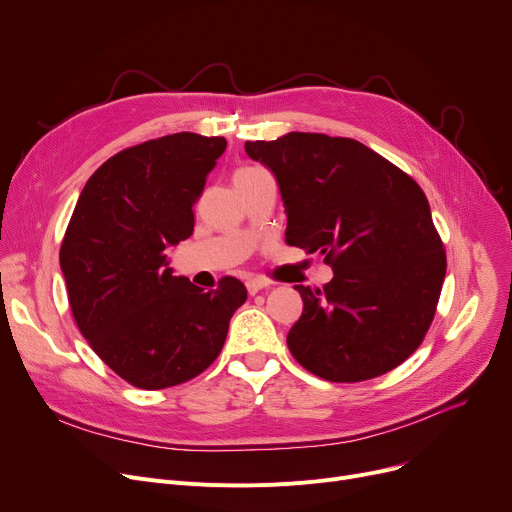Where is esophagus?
<instances>
[{
  "label": "esophagus",
  "instance_id": "esophagus-1",
  "mask_svg": "<svg viewBox=\"0 0 512 512\" xmlns=\"http://www.w3.org/2000/svg\"><path fill=\"white\" fill-rule=\"evenodd\" d=\"M265 286H267V282L261 280V278H251V280H247V290H249V294H257V292L263 290Z\"/></svg>",
  "mask_w": 512,
  "mask_h": 512
}]
</instances>
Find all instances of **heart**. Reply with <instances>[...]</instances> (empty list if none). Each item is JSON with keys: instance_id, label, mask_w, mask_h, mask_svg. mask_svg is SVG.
Listing matches in <instances>:
<instances>
[{"instance_id": "obj_1", "label": "heart", "mask_w": 512, "mask_h": 512, "mask_svg": "<svg viewBox=\"0 0 512 512\" xmlns=\"http://www.w3.org/2000/svg\"><path fill=\"white\" fill-rule=\"evenodd\" d=\"M259 170L261 168H257V166H242V168L236 170L234 176H245V174H253V172H259Z\"/></svg>"}]
</instances>
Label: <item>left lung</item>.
Instances as JSON below:
<instances>
[{
    "label": "left lung",
    "instance_id": "left-lung-1",
    "mask_svg": "<svg viewBox=\"0 0 512 512\" xmlns=\"http://www.w3.org/2000/svg\"><path fill=\"white\" fill-rule=\"evenodd\" d=\"M286 207V242L332 265L324 288L294 286L292 357L328 382H363L407 361L432 326L444 242L421 186L363 143L321 132L247 141Z\"/></svg>",
    "mask_w": 512,
    "mask_h": 512
}]
</instances>
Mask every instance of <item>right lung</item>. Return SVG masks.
Segmentation results:
<instances>
[{"mask_svg":"<svg viewBox=\"0 0 512 512\" xmlns=\"http://www.w3.org/2000/svg\"><path fill=\"white\" fill-rule=\"evenodd\" d=\"M224 149V137L195 132L128 147L87 180L66 228L60 265L72 317L97 357L137 388L197 378L247 301L240 280L205 292L172 276L166 259L193 234V205Z\"/></svg>","mask_w":512,"mask_h":512,"instance_id":"1","label":"right lung"}]
</instances>
